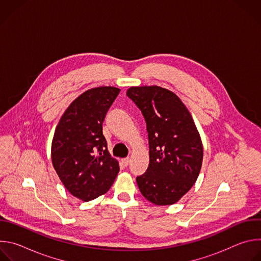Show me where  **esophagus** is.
Instances as JSON below:
<instances>
[{"mask_svg":"<svg viewBox=\"0 0 261 261\" xmlns=\"http://www.w3.org/2000/svg\"><path fill=\"white\" fill-rule=\"evenodd\" d=\"M129 162H130V159H129V158H125V159H122V163H123V165H124L125 167L129 165Z\"/></svg>","mask_w":261,"mask_h":261,"instance_id":"34e87169","label":"esophagus"}]
</instances>
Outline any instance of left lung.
I'll return each instance as SVG.
<instances>
[{"instance_id": "8db88e82", "label": "left lung", "mask_w": 261, "mask_h": 261, "mask_svg": "<svg viewBox=\"0 0 261 261\" xmlns=\"http://www.w3.org/2000/svg\"><path fill=\"white\" fill-rule=\"evenodd\" d=\"M127 96L141 110L150 145L148 167L136 177L138 188L154 204H173L199 175L203 159L199 132L173 92L158 86L131 87Z\"/></svg>"}]
</instances>
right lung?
I'll list each match as a JSON object with an SVG mask.
<instances>
[{
  "instance_id": "1",
  "label": "right lung",
  "mask_w": 261,
  "mask_h": 261,
  "mask_svg": "<svg viewBox=\"0 0 261 261\" xmlns=\"http://www.w3.org/2000/svg\"><path fill=\"white\" fill-rule=\"evenodd\" d=\"M120 91L115 87L86 91L68 106L56 128L54 168L65 188L83 201L106 193L119 173V162L107 150L102 124Z\"/></svg>"
}]
</instances>
